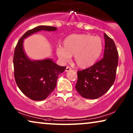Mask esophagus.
Wrapping results in <instances>:
<instances>
[{
    "label": "esophagus",
    "instance_id": "1",
    "mask_svg": "<svg viewBox=\"0 0 133 133\" xmlns=\"http://www.w3.org/2000/svg\"><path fill=\"white\" fill-rule=\"evenodd\" d=\"M71 68L70 66H66V70H65V71H66V72H68L69 71H71Z\"/></svg>",
    "mask_w": 133,
    "mask_h": 133
}]
</instances>
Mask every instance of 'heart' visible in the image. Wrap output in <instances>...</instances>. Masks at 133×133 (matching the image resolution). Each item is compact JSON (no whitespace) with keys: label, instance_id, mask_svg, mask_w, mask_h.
<instances>
[{"label":"heart","instance_id":"b5f03b06","mask_svg":"<svg viewBox=\"0 0 133 133\" xmlns=\"http://www.w3.org/2000/svg\"><path fill=\"white\" fill-rule=\"evenodd\" d=\"M102 49V41L98 36H92L88 34H74L65 38L63 47L58 46L56 52L62 62H68L71 57L74 56L77 66L86 68L95 63Z\"/></svg>","mask_w":133,"mask_h":133}]
</instances>
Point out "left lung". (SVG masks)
Segmentation results:
<instances>
[{"label":"left lung","mask_w":133,"mask_h":133,"mask_svg":"<svg viewBox=\"0 0 133 133\" xmlns=\"http://www.w3.org/2000/svg\"><path fill=\"white\" fill-rule=\"evenodd\" d=\"M103 58L92 66L77 71V91L86 99H97L108 91L115 81L117 50L113 40L104 33Z\"/></svg>","instance_id":"obj_1"}]
</instances>
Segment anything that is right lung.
<instances>
[{"instance_id": "obj_1", "label": "right lung", "mask_w": 133, "mask_h": 133, "mask_svg": "<svg viewBox=\"0 0 133 133\" xmlns=\"http://www.w3.org/2000/svg\"><path fill=\"white\" fill-rule=\"evenodd\" d=\"M54 31L57 28L41 25L26 31L19 39L14 53V73L18 87L25 96L36 101H43L56 86L58 76L66 67L56 64L51 59L32 61L23 49V41L40 31Z\"/></svg>"}]
</instances>
